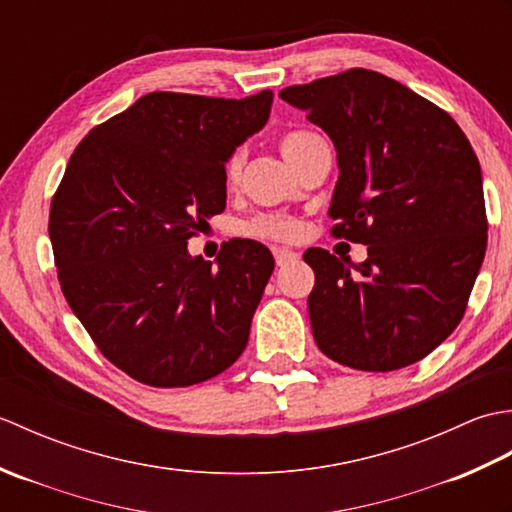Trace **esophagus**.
Instances as JSON below:
<instances>
[{
    "label": "esophagus",
    "instance_id": "34e87169",
    "mask_svg": "<svg viewBox=\"0 0 512 512\" xmlns=\"http://www.w3.org/2000/svg\"><path fill=\"white\" fill-rule=\"evenodd\" d=\"M273 255H275V262H277V266H286V264H290V262H297L299 259V255L295 253V250H290V248H273Z\"/></svg>",
    "mask_w": 512,
    "mask_h": 512
}]
</instances>
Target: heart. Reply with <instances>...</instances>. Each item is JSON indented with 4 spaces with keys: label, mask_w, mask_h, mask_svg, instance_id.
Wrapping results in <instances>:
<instances>
[{
    "label": "heart",
    "mask_w": 512,
    "mask_h": 512,
    "mask_svg": "<svg viewBox=\"0 0 512 512\" xmlns=\"http://www.w3.org/2000/svg\"><path fill=\"white\" fill-rule=\"evenodd\" d=\"M319 140L321 138L317 134L303 132V129H297V132H286L279 136V151L284 154V158L292 167H297L299 162L306 158L310 147L314 143H319ZM242 165H244V151L237 149L233 151L231 158L226 160V167H224L226 184L237 182ZM299 231H301V224L297 217L292 215H259L255 220H250L242 226V233L250 237L277 239V242H290V239H297Z\"/></svg>",
    "instance_id": "b5f03b06"
}]
</instances>
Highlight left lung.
I'll return each mask as SVG.
<instances>
[{
    "label": "left lung",
    "mask_w": 512,
    "mask_h": 512,
    "mask_svg": "<svg viewBox=\"0 0 512 512\" xmlns=\"http://www.w3.org/2000/svg\"><path fill=\"white\" fill-rule=\"evenodd\" d=\"M279 96L334 143L332 235L367 244L361 264L323 248L303 255L314 270V341L363 372L420 361L458 328L486 253L482 169L469 138L438 105L363 68Z\"/></svg>",
    "instance_id": "8db88e82"
}]
</instances>
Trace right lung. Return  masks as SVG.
<instances>
[{
    "label": "right lung",
    "instance_id": "1",
    "mask_svg": "<svg viewBox=\"0 0 512 512\" xmlns=\"http://www.w3.org/2000/svg\"><path fill=\"white\" fill-rule=\"evenodd\" d=\"M273 92H151L94 127L50 206L59 284L107 361L138 383L189 387L231 367L275 270L255 239L213 262L189 237L226 206L224 165L270 116Z\"/></svg>",
    "mask_w": 512,
    "mask_h": 512
}]
</instances>
